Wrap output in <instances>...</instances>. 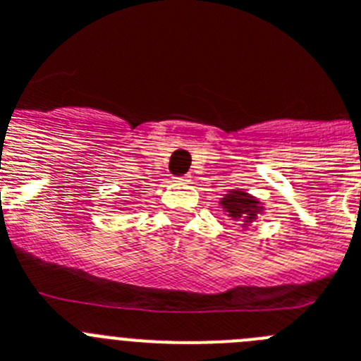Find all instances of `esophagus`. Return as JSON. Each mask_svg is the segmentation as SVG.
<instances>
[{
    "mask_svg": "<svg viewBox=\"0 0 361 361\" xmlns=\"http://www.w3.org/2000/svg\"><path fill=\"white\" fill-rule=\"evenodd\" d=\"M175 183L186 184V183H190V177H177V178H175Z\"/></svg>",
    "mask_w": 361,
    "mask_h": 361,
    "instance_id": "34e87169",
    "label": "esophagus"
}]
</instances>
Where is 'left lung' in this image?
<instances>
[{
    "label": "left lung",
    "instance_id": "1",
    "mask_svg": "<svg viewBox=\"0 0 361 361\" xmlns=\"http://www.w3.org/2000/svg\"><path fill=\"white\" fill-rule=\"evenodd\" d=\"M220 206L231 216L233 220H242V226H247L250 222H253L260 212H262V204L258 202L253 195L245 193L242 190H233L229 191L228 195H224V199L220 200Z\"/></svg>",
    "mask_w": 361,
    "mask_h": 361
}]
</instances>
